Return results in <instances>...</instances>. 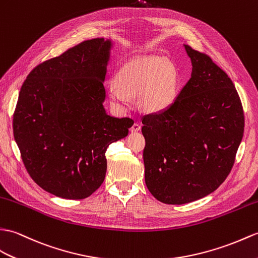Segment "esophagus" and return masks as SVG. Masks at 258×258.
I'll list each match as a JSON object with an SVG mask.
<instances>
[{"label": "esophagus", "mask_w": 258, "mask_h": 258, "mask_svg": "<svg viewBox=\"0 0 258 258\" xmlns=\"http://www.w3.org/2000/svg\"><path fill=\"white\" fill-rule=\"evenodd\" d=\"M141 128H142V125L139 122H135L133 125H132V127L130 128V131L132 132V133H133V132L141 131Z\"/></svg>", "instance_id": "34e87169"}]
</instances>
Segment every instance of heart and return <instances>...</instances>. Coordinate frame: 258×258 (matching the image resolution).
Returning <instances> with one entry per match:
<instances>
[{
	"mask_svg": "<svg viewBox=\"0 0 258 258\" xmlns=\"http://www.w3.org/2000/svg\"><path fill=\"white\" fill-rule=\"evenodd\" d=\"M176 92V69L158 56L139 57L124 63L107 87L111 103L118 112H126L131 98L137 95L143 110L160 111L171 103Z\"/></svg>",
	"mask_w": 258,
	"mask_h": 258,
	"instance_id": "b5f03b06",
	"label": "heart"
}]
</instances>
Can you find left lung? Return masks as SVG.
<instances>
[{"label":"left lung","mask_w":258,"mask_h":258,"mask_svg":"<svg viewBox=\"0 0 258 258\" xmlns=\"http://www.w3.org/2000/svg\"><path fill=\"white\" fill-rule=\"evenodd\" d=\"M192 74L165 110L142 117L145 182L166 205L217 190L234 165L244 111L232 80L207 53L184 45Z\"/></svg>","instance_id":"8db88e82"}]
</instances>
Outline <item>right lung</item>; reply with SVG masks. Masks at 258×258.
Segmentation results:
<instances>
[{
    "mask_svg": "<svg viewBox=\"0 0 258 258\" xmlns=\"http://www.w3.org/2000/svg\"><path fill=\"white\" fill-rule=\"evenodd\" d=\"M110 48L103 38L82 41L36 66L21 88L13 133L24 166L40 188L63 199H85L100 187L107 147L133 124L103 107Z\"/></svg>",
    "mask_w": 258,
    "mask_h": 258,
    "instance_id": "obj_1",
    "label": "right lung"
}]
</instances>
